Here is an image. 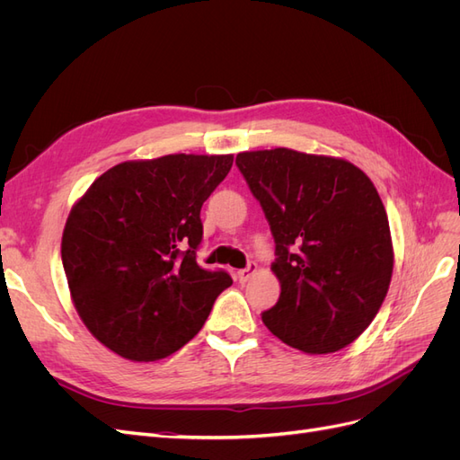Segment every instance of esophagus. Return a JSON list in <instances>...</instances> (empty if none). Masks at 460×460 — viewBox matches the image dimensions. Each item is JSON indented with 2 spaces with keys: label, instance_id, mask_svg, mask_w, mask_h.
<instances>
[{
  "label": "esophagus",
  "instance_id": "1",
  "mask_svg": "<svg viewBox=\"0 0 460 460\" xmlns=\"http://www.w3.org/2000/svg\"><path fill=\"white\" fill-rule=\"evenodd\" d=\"M255 272H257V262H249L245 269H242V270L235 272V276H238V280H240V282H247L249 278H252Z\"/></svg>",
  "mask_w": 460,
  "mask_h": 460
}]
</instances>
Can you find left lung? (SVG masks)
Segmentation results:
<instances>
[{"instance_id":"1","label":"left lung","mask_w":460,"mask_h":460,"mask_svg":"<svg viewBox=\"0 0 460 460\" xmlns=\"http://www.w3.org/2000/svg\"><path fill=\"white\" fill-rule=\"evenodd\" d=\"M235 164L276 243L280 297L262 313L264 326L303 353L343 349L378 314L392 282L378 191L349 161L288 147L243 151Z\"/></svg>"}]
</instances>
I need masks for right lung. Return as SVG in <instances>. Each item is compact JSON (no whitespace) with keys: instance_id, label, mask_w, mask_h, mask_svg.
<instances>
[{"instance_id":"right-lung-1","label":"right lung","mask_w":460,"mask_h":460,"mask_svg":"<svg viewBox=\"0 0 460 460\" xmlns=\"http://www.w3.org/2000/svg\"><path fill=\"white\" fill-rule=\"evenodd\" d=\"M234 155H164L103 172L71 208L61 240L68 289L82 323L111 351L149 363L203 328L225 270L196 261L201 207Z\"/></svg>"}]
</instances>
